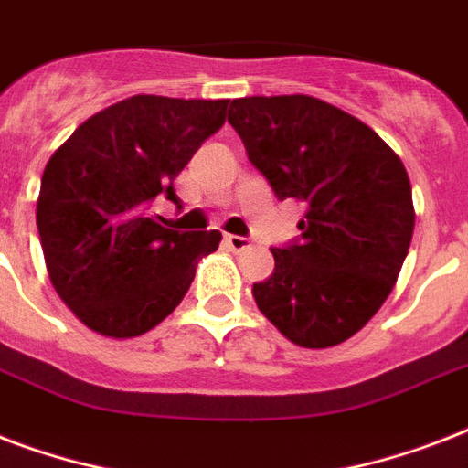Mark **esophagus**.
Masks as SVG:
<instances>
[{"label":"esophagus","instance_id":"esophagus-1","mask_svg":"<svg viewBox=\"0 0 468 468\" xmlns=\"http://www.w3.org/2000/svg\"><path fill=\"white\" fill-rule=\"evenodd\" d=\"M226 245L235 252H240V250H248L252 242H250V238H242V235H226Z\"/></svg>","mask_w":468,"mask_h":468}]
</instances>
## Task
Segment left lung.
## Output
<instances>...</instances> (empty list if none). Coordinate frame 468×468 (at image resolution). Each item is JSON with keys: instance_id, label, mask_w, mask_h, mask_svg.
I'll return each mask as SVG.
<instances>
[{"instance_id": "8db88e82", "label": "left lung", "mask_w": 468, "mask_h": 468, "mask_svg": "<svg viewBox=\"0 0 468 468\" xmlns=\"http://www.w3.org/2000/svg\"><path fill=\"white\" fill-rule=\"evenodd\" d=\"M228 123L279 201L303 204L301 235L271 248L257 308L301 347L340 345L391 293L413 238L410 179L367 123L306 94L242 97Z\"/></svg>"}]
</instances>
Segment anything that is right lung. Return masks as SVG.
<instances>
[{
  "label": "right lung",
  "instance_id": "1",
  "mask_svg": "<svg viewBox=\"0 0 468 468\" xmlns=\"http://www.w3.org/2000/svg\"><path fill=\"white\" fill-rule=\"evenodd\" d=\"M228 99L138 94L87 119L40 179V245L55 292L106 337H138L189 292L218 230L182 233L150 213L179 201L175 176L226 123Z\"/></svg>",
  "mask_w": 468,
  "mask_h": 468
}]
</instances>
